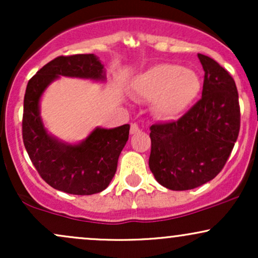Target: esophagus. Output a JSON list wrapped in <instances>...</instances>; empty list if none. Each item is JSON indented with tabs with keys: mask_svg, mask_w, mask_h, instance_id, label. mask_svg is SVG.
<instances>
[{
	"mask_svg": "<svg viewBox=\"0 0 258 258\" xmlns=\"http://www.w3.org/2000/svg\"><path fill=\"white\" fill-rule=\"evenodd\" d=\"M141 130H139V126L137 123H132L131 125V128H130V132H131V135H136V133H138Z\"/></svg>",
	"mask_w": 258,
	"mask_h": 258,
	"instance_id": "obj_1",
	"label": "esophagus"
}]
</instances>
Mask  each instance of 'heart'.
Wrapping results in <instances>:
<instances>
[{
	"instance_id": "b5f03b06",
	"label": "heart",
	"mask_w": 258,
	"mask_h": 258,
	"mask_svg": "<svg viewBox=\"0 0 258 258\" xmlns=\"http://www.w3.org/2000/svg\"><path fill=\"white\" fill-rule=\"evenodd\" d=\"M135 92L139 98L153 102L158 116L174 119L197 98L200 81L191 70L174 64H156L138 76Z\"/></svg>"
}]
</instances>
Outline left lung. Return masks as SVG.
<instances>
[{"instance_id": "1", "label": "left lung", "mask_w": 258, "mask_h": 258, "mask_svg": "<svg viewBox=\"0 0 258 258\" xmlns=\"http://www.w3.org/2000/svg\"><path fill=\"white\" fill-rule=\"evenodd\" d=\"M201 98L177 121L150 127L149 167L165 188L188 190L214 179L226 165L240 130L234 79L215 59L198 54Z\"/></svg>"}]
</instances>
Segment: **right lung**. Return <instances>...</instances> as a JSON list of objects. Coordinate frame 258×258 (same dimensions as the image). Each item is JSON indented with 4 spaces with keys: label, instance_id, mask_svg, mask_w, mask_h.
Returning <instances> with one entry per match:
<instances>
[{
    "label": "right lung",
    "instance_id": "obj_1",
    "mask_svg": "<svg viewBox=\"0 0 258 258\" xmlns=\"http://www.w3.org/2000/svg\"><path fill=\"white\" fill-rule=\"evenodd\" d=\"M103 68L93 54L59 55L41 68L26 86L22 121L25 149L41 178L68 194H96L109 185L128 139L130 125L96 128L81 144L68 146L47 135L38 102L44 88L59 75L100 80L104 79Z\"/></svg>",
    "mask_w": 258,
    "mask_h": 258
}]
</instances>
